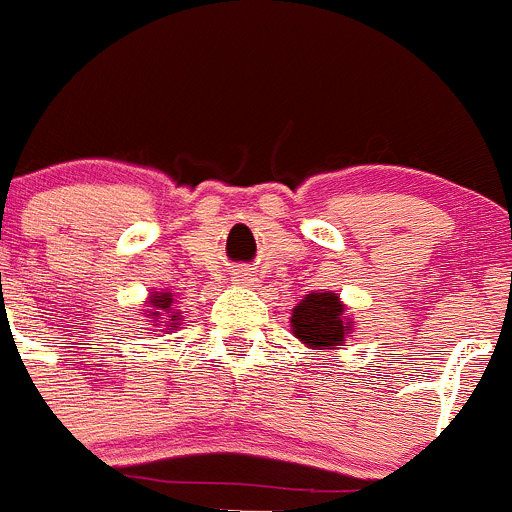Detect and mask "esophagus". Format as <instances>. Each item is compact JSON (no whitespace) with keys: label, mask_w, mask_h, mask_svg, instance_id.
<instances>
[{"label":"esophagus","mask_w":512,"mask_h":512,"mask_svg":"<svg viewBox=\"0 0 512 512\" xmlns=\"http://www.w3.org/2000/svg\"><path fill=\"white\" fill-rule=\"evenodd\" d=\"M232 280H235V282H252V280H255V275H252L250 270H245V267H240V270L232 272Z\"/></svg>","instance_id":"34e87169"}]
</instances>
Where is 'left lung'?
Returning <instances> with one entry per match:
<instances>
[{"label": "left lung", "mask_w": 512, "mask_h": 512, "mask_svg": "<svg viewBox=\"0 0 512 512\" xmlns=\"http://www.w3.org/2000/svg\"><path fill=\"white\" fill-rule=\"evenodd\" d=\"M292 329L299 342L309 347L337 349L349 327L344 324V304L332 292H312L294 307Z\"/></svg>", "instance_id": "8db88e82"}]
</instances>
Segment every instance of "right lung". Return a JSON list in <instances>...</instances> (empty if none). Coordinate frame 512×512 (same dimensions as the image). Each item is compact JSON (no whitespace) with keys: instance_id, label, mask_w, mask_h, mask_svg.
<instances>
[{"instance_id":"add662e5","label":"right lung","mask_w":512,"mask_h":512,"mask_svg":"<svg viewBox=\"0 0 512 512\" xmlns=\"http://www.w3.org/2000/svg\"><path fill=\"white\" fill-rule=\"evenodd\" d=\"M170 302H173V294H160V297H151L153 312L148 314V317H153V322H156L160 314H163V319H165V314H168V309H170ZM156 308H160L161 312L156 313ZM170 322H173V319H170Z\"/></svg>"}]
</instances>
